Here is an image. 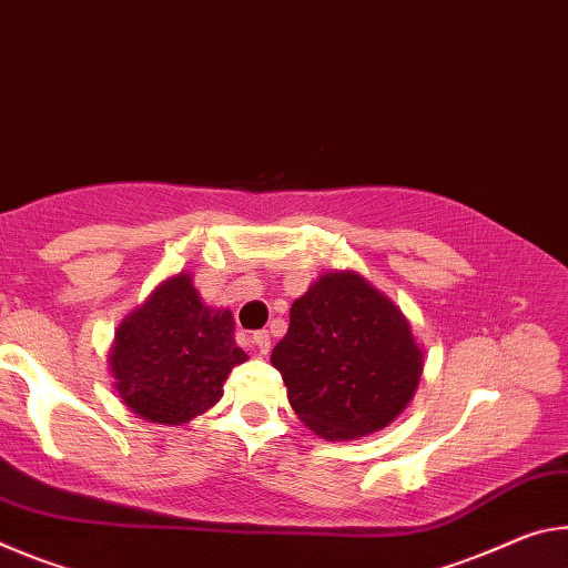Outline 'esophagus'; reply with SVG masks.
Listing matches in <instances>:
<instances>
[{
    "label": "esophagus",
    "instance_id": "esophagus-1",
    "mask_svg": "<svg viewBox=\"0 0 568 568\" xmlns=\"http://www.w3.org/2000/svg\"><path fill=\"white\" fill-rule=\"evenodd\" d=\"M254 345L258 347V352H262V355H268V349H272V337H268V332L266 329H258V332H254Z\"/></svg>",
    "mask_w": 568,
    "mask_h": 568
}]
</instances>
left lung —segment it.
<instances>
[{
	"mask_svg": "<svg viewBox=\"0 0 568 568\" xmlns=\"http://www.w3.org/2000/svg\"><path fill=\"white\" fill-rule=\"evenodd\" d=\"M300 420L324 440L383 430L410 403L423 349L395 302L357 272H329L292 304L272 352Z\"/></svg>",
	"mask_w": 568,
	"mask_h": 568,
	"instance_id": "obj_1",
	"label": "left lung"
}]
</instances>
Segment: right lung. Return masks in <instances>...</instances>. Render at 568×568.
Segmentation results:
<instances>
[{"label":"right lung","mask_w":568,"mask_h":568,"mask_svg":"<svg viewBox=\"0 0 568 568\" xmlns=\"http://www.w3.org/2000/svg\"><path fill=\"white\" fill-rule=\"evenodd\" d=\"M246 362L229 310L203 304L191 274L171 276L120 322L110 369L123 403L148 423L181 425L223 395L229 372Z\"/></svg>","instance_id":"right-lung-1"}]
</instances>
